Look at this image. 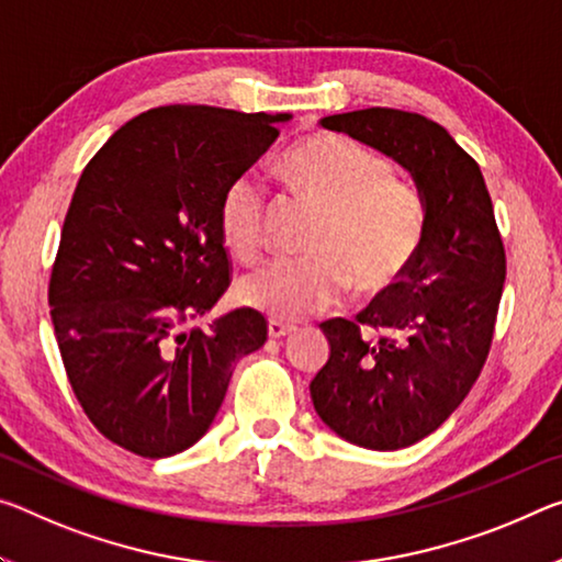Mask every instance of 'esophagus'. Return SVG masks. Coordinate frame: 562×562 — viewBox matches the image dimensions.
Masks as SVG:
<instances>
[{
	"instance_id": "34e87169",
	"label": "esophagus",
	"mask_w": 562,
	"mask_h": 562,
	"mask_svg": "<svg viewBox=\"0 0 562 562\" xmlns=\"http://www.w3.org/2000/svg\"><path fill=\"white\" fill-rule=\"evenodd\" d=\"M292 329H295V325L284 323V319H278V317H270V323H267V333H270V337H284L290 335Z\"/></svg>"
}]
</instances>
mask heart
Segmentation results:
<instances>
[{
	"label": "heart",
	"mask_w": 562,
	"mask_h": 562,
	"mask_svg": "<svg viewBox=\"0 0 562 562\" xmlns=\"http://www.w3.org/2000/svg\"><path fill=\"white\" fill-rule=\"evenodd\" d=\"M284 175L302 200L319 210L302 260H272L237 282V297L272 317L297 319L355 297H380L413 267L425 243L427 207L393 162L340 135H317L292 147ZM270 198L260 175L243 172L220 200L225 245L255 262L267 245Z\"/></svg>",
	"instance_id": "1"
}]
</instances>
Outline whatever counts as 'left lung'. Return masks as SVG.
Returning <instances> with one entry per match:
<instances>
[{"mask_svg":"<svg viewBox=\"0 0 562 562\" xmlns=\"http://www.w3.org/2000/svg\"><path fill=\"white\" fill-rule=\"evenodd\" d=\"M319 124L393 157L425 198L413 267L355 319L319 325L329 358L310 382L329 430L400 450L438 430L483 370L505 282L503 237L477 162L438 122L370 106Z\"/></svg>","mask_w":562,"mask_h":562,"instance_id":"1","label":"left lung"}]
</instances>
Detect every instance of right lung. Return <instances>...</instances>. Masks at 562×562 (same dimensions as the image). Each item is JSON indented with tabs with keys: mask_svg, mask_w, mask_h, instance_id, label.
<instances>
[{
	"mask_svg": "<svg viewBox=\"0 0 562 562\" xmlns=\"http://www.w3.org/2000/svg\"><path fill=\"white\" fill-rule=\"evenodd\" d=\"M290 114L169 104L137 114L79 177L52 265V325L97 430L139 458L198 442L235 362L260 350L252 307L187 327L229 288L220 200Z\"/></svg>",
	"mask_w": 562,
	"mask_h": 562,
	"instance_id": "add662e5",
	"label": "right lung"
}]
</instances>
